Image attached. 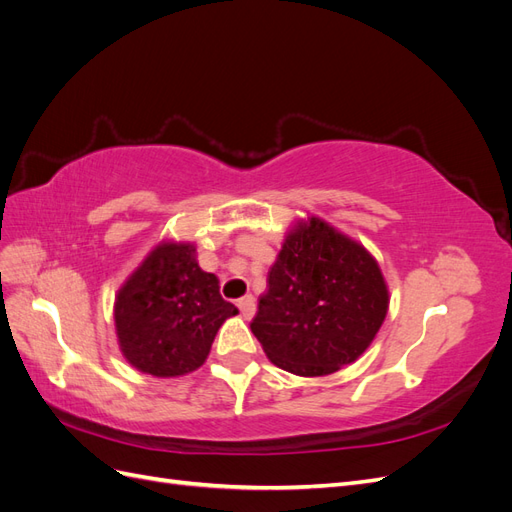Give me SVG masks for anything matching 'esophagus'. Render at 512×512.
<instances>
[{"mask_svg": "<svg viewBox=\"0 0 512 512\" xmlns=\"http://www.w3.org/2000/svg\"><path fill=\"white\" fill-rule=\"evenodd\" d=\"M239 309H241V314H243V318H247L250 320L254 314H256V299L252 297V294H245L243 299H239Z\"/></svg>", "mask_w": 512, "mask_h": 512, "instance_id": "34e87169", "label": "esophagus"}]
</instances>
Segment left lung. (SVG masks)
<instances>
[{"label": "left lung", "instance_id": "left-lung-1", "mask_svg": "<svg viewBox=\"0 0 512 512\" xmlns=\"http://www.w3.org/2000/svg\"><path fill=\"white\" fill-rule=\"evenodd\" d=\"M386 309L389 290L376 260L312 218L286 237L250 327L277 367L327 376L359 359Z\"/></svg>", "mask_w": 512, "mask_h": 512}]
</instances>
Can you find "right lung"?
<instances>
[{"mask_svg": "<svg viewBox=\"0 0 512 512\" xmlns=\"http://www.w3.org/2000/svg\"><path fill=\"white\" fill-rule=\"evenodd\" d=\"M194 252L190 243L158 245L117 294L119 346L138 371L173 378L198 369L222 322L237 314Z\"/></svg>", "mask_w": 512, "mask_h": 512, "instance_id": "add662e5", "label": "right lung"}]
</instances>
